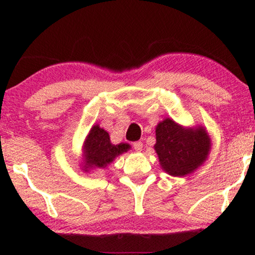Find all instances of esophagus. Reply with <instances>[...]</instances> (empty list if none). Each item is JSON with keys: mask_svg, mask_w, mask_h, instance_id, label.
I'll list each match as a JSON object with an SVG mask.
<instances>
[{"mask_svg": "<svg viewBox=\"0 0 255 255\" xmlns=\"http://www.w3.org/2000/svg\"><path fill=\"white\" fill-rule=\"evenodd\" d=\"M133 148L137 152H140L142 149V142L141 141H134L133 142Z\"/></svg>", "mask_w": 255, "mask_h": 255, "instance_id": "34e87169", "label": "esophagus"}]
</instances>
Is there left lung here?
<instances>
[{"label": "left lung", "mask_w": 255, "mask_h": 255, "mask_svg": "<svg viewBox=\"0 0 255 255\" xmlns=\"http://www.w3.org/2000/svg\"><path fill=\"white\" fill-rule=\"evenodd\" d=\"M155 152L162 169L173 176L193 173L205 161L210 138L204 128H186L170 118L160 122L155 130Z\"/></svg>", "instance_id": "left-lung-1"}]
</instances>
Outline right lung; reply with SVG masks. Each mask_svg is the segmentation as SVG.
Segmentation results:
<instances>
[{"instance_id": "add662e5", "label": "right lung", "mask_w": 255, "mask_h": 255, "mask_svg": "<svg viewBox=\"0 0 255 255\" xmlns=\"http://www.w3.org/2000/svg\"><path fill=\"white\" fill-rule=\"evenodd\" d=\"M128 148L130 146L123 142L118 145L111 144L109 133L99 125H94L85 141L86 172L90 167L103 168L108 163L113 162L117 155L127 152Z\"/></svg>"}]
</instances>
